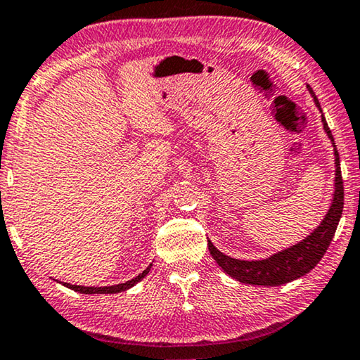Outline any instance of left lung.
I'll return each instance as SVG.
<instances>
[{
    "instance_id": "8db88e82",
    "label": "left lung",
    "mask_w": 360,
    "mask_h": 360,
    "mask_svg": "<svg viewBox=\"0 0 360 360\" xmlns=\"http://www.w3.org/2000/svg\"><path fill=\"white\" fill-rule=\"evenodd\" d=\"M309 91L314 97L316 107L320 108V102L316 98L315 92ZM321 112V108H320ZM323 128L331 139L333 148H335V164H336V176H335V195L330 210L326 216L320 222V226L315 229L310 236H307L304 240L292 245L290 248H285L283 252L271 255L266 259H255V262H247V259L231 258L227 255L214 247L211 240H207V248H210L211 257L216 259V263L227 273L231 278L240 281L243 284L253 285H281L290 281L299 279L302 276L310 273L316 264H319L323 255L326 253L328 247L335 237L338 222H340L342 214V205H345V186H342V176L340 167V154H338L335 139H333L331 129L328 128L325 117L321 115Z\"/></svg>"
}]
</instances>
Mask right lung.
I'll return each instance as SVG.
<instances>
[{"mask_svg": "<svg viewBox=\"0 0 360 360\" xmlns=\"http://www.w3.org/2000/svg\"><path fill=\"white\" fill-rule=\"evenodd\" d=\"M150 266H153V264H149V266L146 268L141 274H138L136 278H133L131 281H127V283H123V284H117V285H105V288H86V285H75L70 283H61V284L66 285L68 289L76 290V292H79V294H117V292H122V290L133 288L134 284H138L139 281H141L144 276L149 273Z\"/></svg>", "mask_w": 360, "mask_h": 360, "instance_id": "obj_1", "label": "right lung"}]
</instances>
